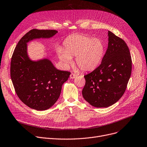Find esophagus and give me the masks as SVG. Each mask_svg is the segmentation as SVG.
<instances>
[{
    "instance_id": "34e87169",
    "label": "esophagus",
    "mask_w": 147,
    "mask_h": 147,
    "mask_svg": "<svg viewBox=\"0 0 147 147\" xmlns=\"http://www.w3.org/2000/svg\"><path fill=\"white\" fill-rule=\"evenodd\" d=\"M76 76H77V75L75 74H74V73H72V74L70 75V77H71V78H72V79H74V78H76Z\"/></svg>"
}]
</instances>
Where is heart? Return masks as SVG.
<instances>
[{"label":"heart","instance_id":"b5f03b06","mask_svg":"<svg viewBox=\"0 0 147 147\" xmlns=\"http://www.w3.org/2000/svg\"><path fill=\"white\" fill-rule=\"evenodd\" d=\"M64 51L58 52L59 58L65 64L71 62L75 56L78 66L84 71L93 70L99 64L104 52L103 42L85 34H74L64 43Z\"/></svg>","mask_w":147,"mask_h":147}]
</instances>
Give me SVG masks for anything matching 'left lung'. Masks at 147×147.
<instances>
[{"label": "left lung", "mask_w": 147, "mask_h": 147, "mask_svg": "<svg viewBox=\"0 0 147 147\" xmlns=\"http://www.w3.org/2000/svg\"><path fill=\"white\" fill-rule=\"evenodd\" d=\"M108 47L101 63L84 76V98L91 105L107 108L125 92L132 71L129 48L122 39L108 31Z\"/></svg>", "instance_id": "left-lung-1"}]
</instances>
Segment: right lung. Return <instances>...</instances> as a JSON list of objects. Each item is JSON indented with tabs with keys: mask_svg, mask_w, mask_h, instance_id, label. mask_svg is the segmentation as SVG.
Returning a JSON list of instances; mask_svg holds the SVG:
<instances>
[{
	"mask_svg": "<svg viewBox=\"0 0 147 147\" xmlns=\"http://www.w3.org/2000/svg\"><path fill=\"white\" fill-rule=\"evenodd\" d=\"M57 32L49 29L30 30L18 42L11 58L10 77L15 92L22 102L36 110H46L54 105L71 72L56 69L47 59L30 61L26 43L33 39L51 38Z\"/></svg>",
	"mask_w": 147,
	"mask_h": 147,
	"instance_id": "obj_1",
	"label": "right lung"
}]
</instances>
